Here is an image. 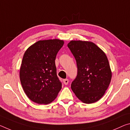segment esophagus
<instances>
[{
	"label": "esophagus",
	"mask_w": 130,
	"mask_h": 130,
	"mask_svg": "<svg viewBox=\"0 0 130 130\" xmlns=\"http://www.w3.org/2000/svg\"><path fill=\"white\" fill-rule=\"evenodd\" d=\"M63 83H64L65 85H67V84L69 83V80H68V79H63Z\"/></svg>",
	"instance_id": "esophagus-1"
}]
</instances>
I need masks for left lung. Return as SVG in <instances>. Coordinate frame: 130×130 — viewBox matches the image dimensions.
<instances>
[{
  "mask_svg": "<svg viewBox=\"0 0 130 130\" xmlns=\"http://www.w3.org/2000/svg\"><path fill=\"white\" fill-rule=\"evenodd\" d=\"M68 47L75 57L77 75L71 84L76 96L85 104H92L101 98L112 79L106 55L95 43L71 40Z\"/></svg>",
  "mask_w": 130,
  "mask_h": 130,
  "instance_id": "1",
  "label": "left lung"
}]
</instances>
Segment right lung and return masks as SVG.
I'll return each mask as SVG.
<instances>
[{
  "mask_svg": "<svg viewBox=\"0 0 130 130\" xmlns=\"http://www.w3.org/2000/svg\"><path fill=\"white\" fill-rule=\"evenodd\" d=\"M63 44L64 41L57 39L39 40L25 52L20 78L25 93L33 102L50 104L61 90L55 60Z\"/></svg>",
  "mask_w": 130,
  "mask_h": 130,
  "instance_id": "obj_1",
  "label": "right lung"
}]
</instances>
